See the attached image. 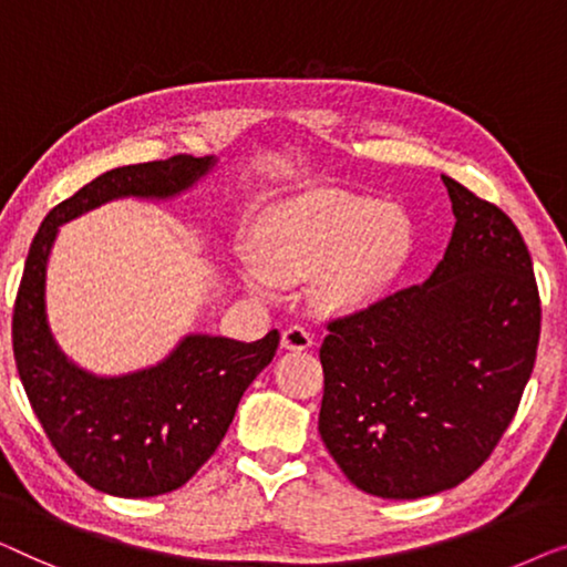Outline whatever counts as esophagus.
Returning <instances> with one entry per match:
<instances>
[{"label":"esophagus","instance_id":"1","mask_svg":"<svg viewBox=\"0 0 567 567\" xmlns=\"http://www.w3.org/2000/svg\"><path fill=\"white\" fill-rule=\"evenodd\" d=\"M282 347L292 349V352H302V349L313 347V337H310V331L306 329V326L295 323V326H290V329L282 331Z\"/></svg>","mask_w":567,"mask_h":567}]
</instances>
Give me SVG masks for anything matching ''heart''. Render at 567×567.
I'll use <instances>...</instances> for the list:
<instances>
[{
	"label": "heart",
	"instance_id": "obj_1",
	"mask_svg": "<svg viewBox=\"0 0 567 567\" xmlns=\"http://www.w3.org/2000/svg\"><path fill=\"white\" fill-rule=\"evenodd\" d=\"M411 244L409 220L395 207L347 195L295 200L269 215L254 241L257 265L244 269L254 295L269 298L275 285L313 280L326 310H352L382 290Z\"/></svg>",
	"mask_w": 567,
	"mask_h": 567
}]
</instances>
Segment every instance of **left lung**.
<instances>
[{
  "label": "left lung",
  "mask_w": 567,
  "mask_h": 567,
  "mask_svg": "<svg viewBox=\"0 0 567 567\" xmlns=\"http://www.w3.org/2000/svg\"><path fill=\"white\" fill-rule=\"evenodd\" d=\"M454 230L426 282L329 321L318 432L357 488L424 498L475 473L519 409L539 292L519 228L442 177Z\"/></svg>",
  "instance_id": "1"
}]
</instances>
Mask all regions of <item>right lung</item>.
<instances>
[{
    "label": "right lung",
    "instance_id": "obj_1",
    "mask_svg": "<svg viewBox=\"0 0 567 567\" xmlns=\"http://www.w3.org/2000/svg\"><path fill=\"white\" fill-rule=\"evenodd\" d=\"M215 166L213 156L117 166L45 215L30 244L14 300V362L59 457L92 488L121 498L172 493L200 470L226 436L244 390L272 362L280 333L236 341L189 333L146 370L97 378L55 344L45 313V269L59 226L121 197L166 200Z\"/></svg>",
    "mask_w": 567,
    "mask_h": 567
}]
</instances>
